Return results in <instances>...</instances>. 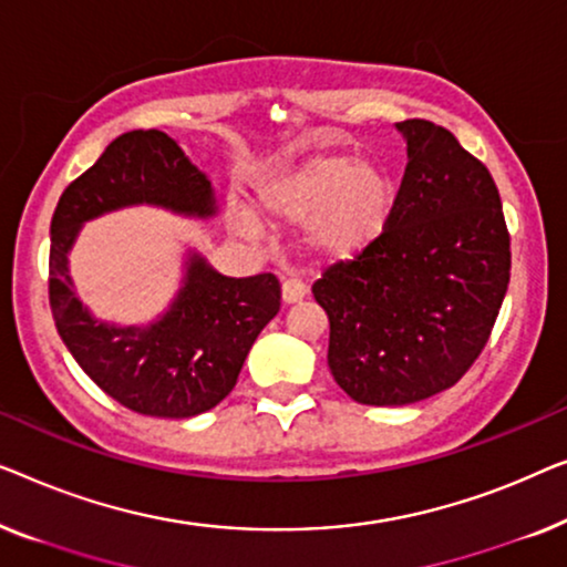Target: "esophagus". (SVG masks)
Masks as SVG:
<instances>
[{
  "label": "esophagus",
  "mask_w": 567,
  "mask_h": 567,
  "mask_svg": "<svg viewBox=\"0 0 567 567\" xmlns=\"http://www.w3.org/2000/svg\"><path fill=\"white\" fill-rule=\"evenodd\" d=\"M308 295V285L298 280V277H290V280L282 282V300L287 306H292V302H300L302 298Z\"/></svg>",
  "instance_id": "esophagus-1"
}]
</instances>
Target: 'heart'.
I'll return each instance as SVG.
<instances>
[{"mask_svg":"<svg viewBox=\"0 0 567 567\" xmlns=\"http://www.w3.org/2000/svg\"><path fill=\"white\" fill-rule=\"evenodd\" d=\"M395 200L393 174L378 156L321 151L259 182L267 218L302 223L313 249L347 259L382 236Z\"/></svg>","mask_w":567,"mask_h":567,"instance_id":"1","label":"heart"}]
</instances>
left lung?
<instances>
[{
  "instance_id": "left-lung-1",
  "label": "left lung",
  "mask_w": 567,
  "mask_h": 567,
  "mask_svg": "<svg viewBox=\"0 0 567 567\" xmlns=\"http://www.w3.org/2000/svg\"><path fill=\"white\" fill-rule=\"evenodd\" d=\"M395 127L409 164L385 230L313 285L331 326L333 380L364 405H409L452 388L483 352L512 275L491 172L442 125Z\"/></svg>"
}]
</instances>
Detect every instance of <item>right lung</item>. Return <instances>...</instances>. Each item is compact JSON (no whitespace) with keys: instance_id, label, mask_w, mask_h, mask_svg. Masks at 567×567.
I'll list each match as a JSON object with an SVG mask.
<instances>
[{"instance_id":"add662e5","label":"right lung","mask_w":567,"mask_h":567,"mask_svg":"<svg viewBox=\"0 0 567 567\" xmlns=\"http://www.w3.org/2000/svg\"><path fill=\"white\" fill-rule=\"evenodd\" d=\"M133 205L203 220L218 213L210 179L177 141L162 131L117 135L55 205L48 261L53 321L71 357L110 398L143 416L189 419L234 390L251 344L280 310V282L275 275L226 277L189 251L182 287L154 323L100 321L76 298L69 251L86 220Z\"/></svg>"}]
</instances>
